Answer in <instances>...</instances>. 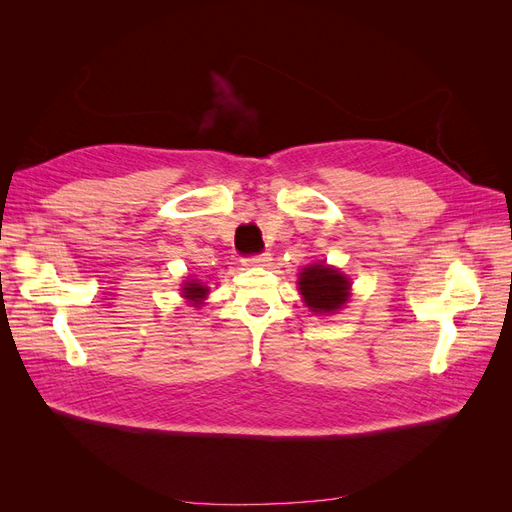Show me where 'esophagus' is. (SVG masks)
Wrapping results in <instances>:
<instances>
[{"label":"esophagus","instance_id":"34e87169","mask_svg":"<svg viewBox=\"0 0 512 512\" xmlns=\"http://www.w3.org/2000/svg\"><path fill=\"white\" fill-rule=\"evenodd\" d=\"M269 260H271V254L262 252V254H252V256L243 258V265H245V267H265Z\"/></svg>","mask_w":512,"mask_h":512}]
</instances>
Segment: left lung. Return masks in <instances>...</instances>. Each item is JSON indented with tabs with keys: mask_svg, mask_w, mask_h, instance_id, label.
<instances>
[{
	"mask_svg": "<svg viewBox=\"0 0 512 512\" xmlns=\"http://www.w3.org/2000/svg\"><path fill=\"white\" fill-rule=\"evenodd\" d=\"M299 290L312 312L327 314L348 301L350 282L346 275L327 265H314L299 275Z\"/></svg>",
	"mask_w": 512,
	"mask_h": 512,
	"instance_id": "obj_1",
	"label": "left lung"
}]
</instances>
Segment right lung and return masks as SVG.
I'll return each instance as SVG.
<instances>
[{
    "mask_svg": "<svg viewBox=\"0 0 512 512\" xmlns=\"http://www.w3.org/2000/svg\"><path fill=\"white\" fill-rule=\"evenodd\" d=\"M205 294H207V288H205V286H200V284H196V282L185 284V288H183V297H185V299H190L194 305H198L200 301H203V299H205Z\"/></svg>",
    "mask_w": 512,
    "mask_h": 512,
    "instance_id": "obj_1",
    "label": "right lung"
}]
</instances>
